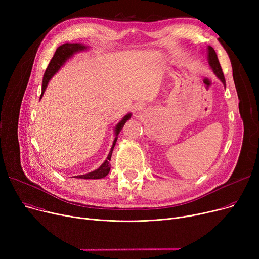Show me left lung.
I'll return each instance as SVG.
<instances>
[{
	"label": "left lung",
	"instance_id": "left-lung-1",
	"mask_svg": "<svg viewBox=\"0 0 259 259\" xmlns=\"http://www.w3.org/2000/svg\"><path fill=\"white\" fill-rule=\"evenodd\" d=\"M207 57H208L209 65L211 67V69L213 70L214 74L221 79V81L226 87V79H225V76H224V73H223V70H222L221 64L219 62V59H217L215 50L211 46L207 47Z\"/></svg>",
	"mask_w": 259,
	"mask_h": 259
}]
</instances>
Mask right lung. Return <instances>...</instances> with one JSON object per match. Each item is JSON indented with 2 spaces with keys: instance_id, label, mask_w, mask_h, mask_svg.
Listing matches in <instances>:
<instances>
[{
  "instance_id": "obj_1",
  "label": "right lung",
  "mask_w": 259,
  "mask_h": 259,
  "mask_svg": "<svg viewBox=\"0 0 259 259\" xmlns=\"http://www.w3.org/2000/svg\"><path fill=\"white\" fill-rule=\"evenodd\" d=\"M88 48H89L88 46H86L84 44H80V43H66V44H63L60 47H58V49L56 50V53H54V56L51 59L48 67H47V69L45 71V74H44V77H43L42 94H40L39 100L42 99L43 94H44V92H45V90H46V88L48 86V83L50 81L51 77L61 69V68L65 65V63L69 59H71L74 56V54H76L78 52H81V51H85ZM131 115H132V113L126 114L124 117H122L117 122V125L114 128V137L115 138H114L112 147L110 149V152H109L107 158L105 159V161L103 162V164L98 169H95L92 172H89V173H86V174H83V175H75V176H73L74 179H80V180H100V179L105 178V176L109 173V171H110V164H109V161H110V159H111L112 151H113L114 146L116 144L118 134H119L120 130L122 129V127H124V125L126 124V121L128 119H130Z\"/></svg>"
}]
</instances>
